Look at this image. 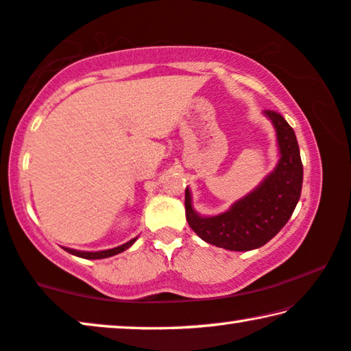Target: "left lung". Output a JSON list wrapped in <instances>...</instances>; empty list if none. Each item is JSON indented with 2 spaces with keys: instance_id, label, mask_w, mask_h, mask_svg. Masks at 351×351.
<instances>
[{
  "instance_id": "left-lung-1",
  "label": "left lung",
  "mask_w": 351,
  "mask_h": 351,
  "mask_svg": "<svg viewBox=\"0 0 351 351\" xmlns=\"http://www.w3.org/2000/svg\"><path fill=\"white\" fill-rule=\"evenodd\" d=\"M263 114L274 125L279 160L254 191L234 202L226 213L200 216L186 187L187 222L203 241L217 247L237 252L261 247L284 228L300 202L302 162L295 130L273 110H265Z\"/></svg>"
}]
</instances>
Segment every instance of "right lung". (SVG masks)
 Here are the masks:
<instances>
[{
	"instance_id": "1",
	"label": "right lung",
	"mask_w": 351,
	"mask_h": 351,
	"mask_svg": "<svg viewBox=\"0 0 351 351\" xmlns=\"http://www.w3.org/2000/svg\"><path fill=\"white\" fill-rule=\"evenodd\" d=\"M135 241H137V238L130 239V241L124 243L121 245H118V247H113V249H107V250H97V252H85V250H75V249H69V247H64L67 252L75 255V257H80V258H86V260H99V258H107V257H113V255L117 254H121L124 252L125 249H129L130 245H132Z\"/></svg>"
}]
</instances>
